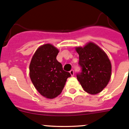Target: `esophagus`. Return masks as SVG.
Listing matches in <instances>:
<instances>
[{
    "instance_id": "34e87169",
    "label": "esophagus",
    "mask_w": 129,
    "mask_h": 129,
    "mask_svg": "<svg viewBox=\"0 0 129 129\" xmlns=\"http://www.w3.org/2000/svg\"><path fill=\"white\" fill-rule=\"evenodd\" d=\"M69 73H70V74L71 76H73V75H74V70H73V69H71V70L69 71Z\"/></svg>"
}]
</instances>
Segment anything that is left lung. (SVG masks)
Returning a JSON list of instances; mask_svg holds the SVG:
<instances>
[{
    "mask_svg": "<svg viewBox=\"0 0 129 129\" xmlns=\"http://www.w3.org/2000/svg\"><path fill=\"white\" fill-rule=\"evenodd\" d=\"M82 71L76 75L83 90L96 94L107 85L111 76V63L106 53L92 42L76 47Z\"/></svg>",
    "mask_w": 129,
    "mask_h": 129,
    "instance_id": "obj_1",
    "label": "left lung"
}]
</instances>
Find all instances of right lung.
<instances>
[{"label": "right lung", "instance_id": "1", "mask_svg": "<svg viewBox=\"0 0 129 129\" xmlns=\"http://www.w3.org/2000/svg\"><path fill=\"white\" fill-rule=\"evenodd\" d=\"M58 52L53 45H42L36 51L29 65L30 78L35 87L42 96L49 99L62 92L67 79L71 76L56 60Z\"/></svg>", "mask_w": 129, "mask_h": 129}]
</instances>
